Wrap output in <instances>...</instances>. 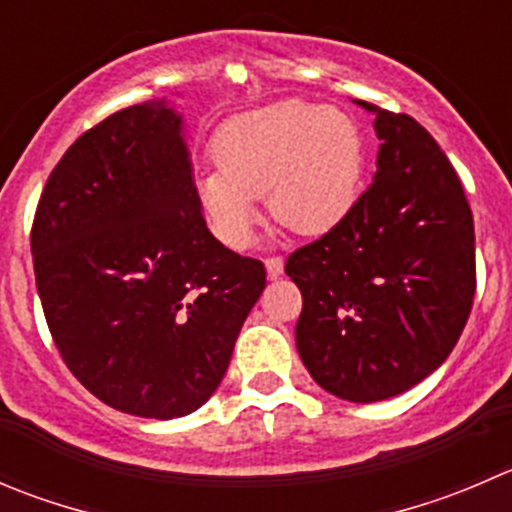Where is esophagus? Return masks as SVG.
Segmentation results:
<instances>
[{
	"mask_svg": "<svg viewBox=\"0 0 512 512\" xmlns=\"http://www.w3.org/2000/svg\"><path fill=\"white\" fill-rule=\"evenodd\" d=\"M265 267H267V275L272 277V280H275V277H280L282 275V267H285V260H282V257H267L265 260Z\"/></svg>",
	"mask_w": 512,
	"mask_h": 512,
	"instance_id": "esophagus-1",
	"label": "esophagus"
}]
</instances>
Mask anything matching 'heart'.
Here are the masks:
<instances>
[{"label":"heart","instance_id":"obj_1","mask_svg":"<svg viewBox=\"0 0 512 512\" xmlns=\"http://www.w3.org/2000/svg\"><path fill=\"white\" fill-rule=\"evenodd\" d=\"M217 165L197 182L217 235L245 247L257 222V200L297 235L332 230L355 205L365 170L360 124L325 104H270L230 119L215 140Z\"/></svg>","mask_w":512,"mask_h":512}]
</instances>
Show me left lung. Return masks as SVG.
Instances as JSON below:
<instances>
[{"label": "left lung", "mask_w": 512, "mask_h": 512, "mask_svg": "<svg viewBox=\"0 0 512 512\" xmlns=\"http://www.w3.org/2000/svg\"><path fill=\"white\" fill-rule=\"evenodd\" d=\"M375 112V180L332 230L297 247V352L350 403L405 393L438 370L475 297V227L458 172L418 119Z\"/></svg>", "instance_id": "left-lung-1"}]
</instances>
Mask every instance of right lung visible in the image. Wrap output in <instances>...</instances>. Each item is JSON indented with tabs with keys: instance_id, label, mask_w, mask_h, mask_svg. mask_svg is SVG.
<instances>
[{
	"instance_id": "add662e5",
	"label": "right lung",
	"mask_w": 512,
	"mask_h": 512,
	"mask_svg": "<svg viewBox=\"0 0 512 512\" xmlns=\"http://www.w3.org/2000/svg\"><path fill=\"white\" fill-rule=\"evenodd\" d=\"M180 124L165 102L94 124L49 175L29 235L64 365L137 418H182L215 393L267 282L207 230Z\"/></svg>"
}]
</instances>
